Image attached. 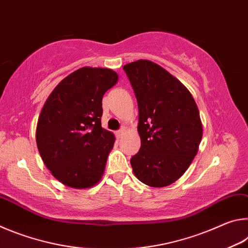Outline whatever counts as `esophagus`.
<instances>
[{"mask_svg": "<svg viewBox=\"0 0 248 248\" xmlns=\"http://www.w3.org/2000/svg\"><path fill=\"white\" fill-rule=\"evenodd\" d=\"M124 128H121V129H119V130H117V131L115 132L116 137L118 138V139H120V138L124 136Z\"/></svg>", "mask_w": 248, "mask_h": 248, "instance_id": "esophagus-1", "label": "esophagus"}]
</instances>
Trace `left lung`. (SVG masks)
I'll return each instance as SVG.
<instances>
[{
  "label": "left lung",
  "mask_w": 248,
  "mask_h": 248,
  "mask_svg": "<svg viewBox=\"0 0 248 248\" xmlns=\"http://www.w3.org/2000/svg\"><path fill=\"white\" fill-rule=\"evenodd\" d=\"M124 70L139 109L141 148L130 158L133 173L148 186H169L198 152L202 138L198 107L189 91L154 62H131Z\"/></svg>",
  "instance_id": "obj_1"
}]
</instances>
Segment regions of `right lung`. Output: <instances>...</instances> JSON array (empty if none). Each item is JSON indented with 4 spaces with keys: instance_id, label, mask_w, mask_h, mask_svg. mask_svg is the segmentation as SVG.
Returning <instances> with one entry per match:
<instances>
[{
    "instance_id": "obj_1",
    "label": "right lung",
    "mask_w": 248,
    "mask_h": 248,
    "mask_svg": "<svg viewBox=\"0 0 248 248\" xmlns=\"http://www.w3.org/2000/svg\"><path fill=\"white\" fill-rule=\"evenodd\" d=\"M117 81L112 70L81 68L59 83L41 110L37 146L48 170L66 186L89 188L102 177L115 142L102 128V100Z\"/></svg>"
}]
</instances>
